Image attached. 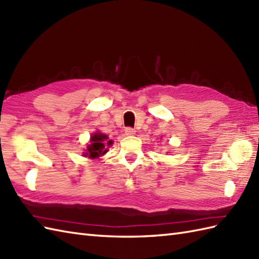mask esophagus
<instances>
[{
	"label": "esophagus",
	"mask_w": 259,
	"mask_h": 259,
	"mask_svg": "<svg viewBox=\"0 0 259 259\" xmlns=\"http://www.w3.org/2000/svg\"><path fill=\"white\" fill-rule=\"evenodd\" d=\"M124 134L127 135V136H134L136 134V130L134 128L128 127V128L124 129Z\"/></svg>",
	"instance_id": "obj_1"
}]
</instances>
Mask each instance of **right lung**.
<instances>
[{
	"instance_id": "obj_1",
	"label": "right lung",
	"mask_w": 259,
	"mask_h": 259,
	"mask_svg": "<svg viewBox=\"0 0 259 259\" xmlns=\"http://www.w3.org/2000/svg\"><path fill=\"white\" fill-rule=\"evenodd\" d=\"M112 144V140L108 139V136L101 134L100 131L95 132L94 135L90 137V143L87 146L86 152H83V157H87L90 159L99 158L100 155L107 153L108 147Z\"/></svg>"
}]
</instances>
